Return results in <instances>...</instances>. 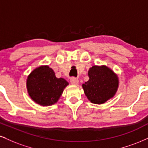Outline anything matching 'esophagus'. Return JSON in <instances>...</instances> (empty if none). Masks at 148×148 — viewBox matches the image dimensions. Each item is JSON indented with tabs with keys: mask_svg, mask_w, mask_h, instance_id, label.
<instances>
[{
	"mask_svg": "<svg viewBox=\"0 0 148 148\" xmlns=\"http://www.w3.org/2000/svg\"><path fill=\"white\" fill-rule=\"evenodd\" d=\"M70 82L73 85H77V84L79 83V80H78L77 78L71 77L70 79Z\"/></svg>",
	"mask_w": 148,
	"mask_h": 148,
	"instance_id": "34e87169",
	"label": "esophagus"
}]
</instances>
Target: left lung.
Wrapping results in <instances>:
<instances>
[{
	"label": "left lung",
	"instance_id": "8db88e82",
	"mask_svg": "<svg viewBox=\"0 0 148 148\" xmlns=\"http://www.w3.org/2000/svg\"><path fill=\"white\" fill-rule=\"evenodd\" d=\"M88 81L82 84L91 103L101 104L114 97L119 86L117 75L106 66H93L89 69Z\"/></svg>",
	"mask_w": 148,
	"mask_h": 148
}]
</instances>
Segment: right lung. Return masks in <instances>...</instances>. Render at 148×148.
I'll use <instances>...</instances> for the list:
<instances>
[{
  "label": "right lung",
  "instance_id": "1",
  "mask_svg": "<svg viewBox=\"0 0 148 148\" xmlns=\"http://www.w3.org/2000/svg\"><path fill=\"white\" fill-rule=\"evenodd\" d=\"M69 83L63 78H57L48 66L34 69L27 79V88L31 98L43 106H51L58 101Z\"/></svg>",
  "mask_w": 148,
  "mask_h": 148
}]
</instances>
